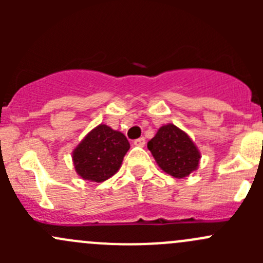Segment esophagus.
Here are the masks:
<instances>
[{
    "label": "esophagus",
    "instance_id": "1",
    "mask_svg": "<svg viewBox=\"0 0 263 263\" xmlns=\"http://www.w3.org/2000/svg\"><path fill=\"white\" fill-rule=\"evenodd\" d=\"M145 139L144 137H140V139H137V140H135L134 141V145H136V146H140V147H142V146H145Z\"/></svg>",
    "mask_w": 263,
    "mask_h": 263
}]
</instances>
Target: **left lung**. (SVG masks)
Here are the masks:
<instances>
[{
    "instance_id": "left-lung-1",
    "label": "left lung",
    "mask_w": 263,
    "mask_h": 263,
    "mask_svg": "<svg viewBox=\"0 0 263 263\" xmlns=\"http://www.w3.org/2000/svg\"><path fill=\"white\" fill-rule=\"evenodd\" d=\"M147 148L159 168L174 178L188 177L200 164L201 154L195 142L173 123L161 126L147 142Z\"/></svg>"
}]
</instances>
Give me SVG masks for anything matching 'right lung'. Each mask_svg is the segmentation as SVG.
<instances>
[{
	"label": "right lung",
	"instance_id": "obj_1",
	"mask_svg": "<svg viewBox=\"0 0 263 263\" xmlns=\"http://www.w3.org/2000/svg\"><path fill=\"white\" fill-rule=\"evenodd\" d=\"M128 148V140L122 132L107 124H99L72 151L76 173L85 181H107L121 168Z\"/></svg>",
	"mask_w": 263,
	"mask_h": 263
}]
</instances>
